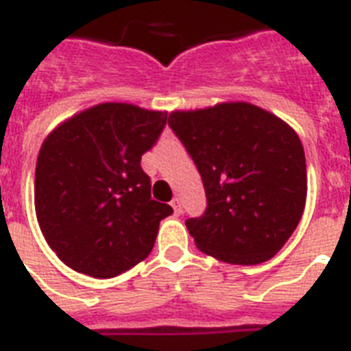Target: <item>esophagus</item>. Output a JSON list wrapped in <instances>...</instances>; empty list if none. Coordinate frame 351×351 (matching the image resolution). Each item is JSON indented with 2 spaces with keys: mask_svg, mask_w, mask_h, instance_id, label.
<instances>
[{
  "mask_svg": "<svg viewBox=\"0 0 351 351\" xmlns=\"http://www.w3.org/2000/svg\"><path fill=\"white\" fill-rule=\"evenodd\" d=\"M171 208H173V211H175V215H180V213H182V202H180V198H173V200H171Z\"/></svg>",
  "mask_w": 351,
  "mask_h": 351,
  "instance_id": "obj_1",
  "label": "esophagus"
}]
</instances>
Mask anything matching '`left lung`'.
Segmentation results:
<instances>
[{
  "mask_svg": "<svg viewBox=\"0 0 351 351\" xmlns=\"http://www.w3.org/2000/svg\"><path fill=\"white\" fill-rule=\"evenodd\" d=\"M169 127L206 189L204 215L186 220L198 250L240 266L269 261L306 206V158L297 132L245 101L175 111Z\"/></svg>",
  "mask_w": 351,
  "mask_h": 351,
  "instance_id": "left-lung-1",
  "label": "left lung"
}]
</instances>
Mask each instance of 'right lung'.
I'll return each mask as SVG.
<instances>
[{"mask_svg":"<svg viewBox=\"0 0 351 351\" xmlns=\"http://www.w3.org/2000/svg\"><path fill=\"white\" fill-rule=\"evenodd\" d=\"M165 123L167 112L100 104L45 138L36 164V217L47 244L74 271L111 278L151 253L173 208L151 198L140 160Z\"/></svg>","mask_w":351,"mask_h":351,"instance_id":"1","label":"right lung"}]
</instances>
